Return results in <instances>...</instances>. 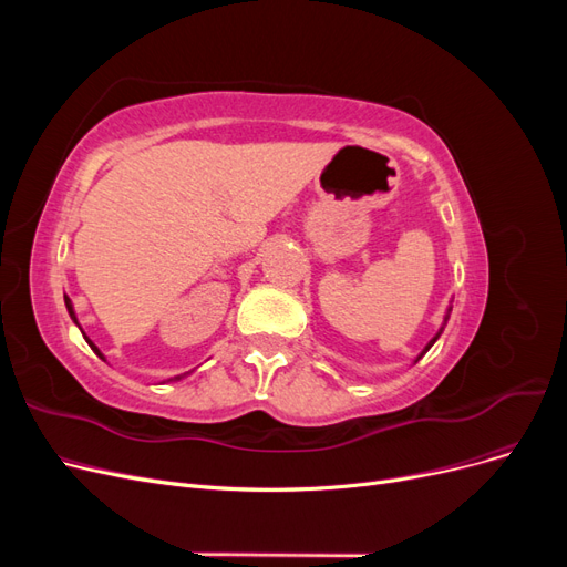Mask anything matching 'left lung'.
I'll return each instance as SVG.
<instances>
[{
  "label": "left lung",
  "instance_id": "8db88e82",
  "mask_svg": "<svg viewBox=\"0 0 567 567\" xmlns=\"http://www.w3.org/2000/svg\"><path fill=\"white\" fill-rule=\"evenodd\" d=\"M450 315H452V305H450V307H447V312H444V321H442V326H440V331H437V333H435V336H433V338H431V342H427V346H425V348H423V350H421V354H419V357H416V362H419V359H421V357H423V354H425V352H427V350H431V348H433V346H435V340H437V338H440V336H442V331H444V326H447V319H450Z\"/></svg>",
  "mask_w": 567,
  "mask_h": 567
}]
</instances>
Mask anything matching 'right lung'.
<instances>
[{"mask_svg": "<svg viewBox=\"0 0 567 567\" xmlns=\"http://www.w3.org/2000/svg\"><path fill=\"white\" fill-rule=\"evenodd\" d=\"M63 300H65V307H68V315H71V319H73V321L78 323V329L82 331V326H80V321H78V315H75V307H73V300H71V298H68V296H63ZM82 336H84V340H87V346H90V348H92V350H94V352H96V354H99L101 359H106V357H104V352H101V350H99V348L94 346V342H92V340L87 338V333H84V331H82ZM182 379H184V375H175V379H169V381H182Z\"/></svg>", "mask_w": 567, "mask_h": 567, "instance_id": "right-lung-1", "label": "right lung"}]
</instances>
